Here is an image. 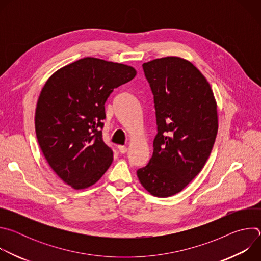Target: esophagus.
Returning a JSON list of instances; mask_svg holds the SVG:
<instances>
[{"label":"esophagus","instance_id":"esophagus-1","mask_svg":"<svg viewBox=\"0 0 261 261\" xmlns=\"http://www.w3.org/2000/svg\"><path fill=\"white\" fill-rule=\"evenodd\" d=\"M118 148H119V151H120L122 154H125V153L128 151V147L125 146V145H118Z\"/></svg>","mask_w":261,"mask_h":261}]
</instances>
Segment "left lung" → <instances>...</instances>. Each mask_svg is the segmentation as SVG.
<instances>
[{"instance_id": "left-lung-1", "label": "left lung", "mask_w": 261, "mask_h": 261, "mask_svg": "<svg viewBox=\"0 0 261 261\" xmlns=\"http://www.w3.org/2000/svg\"><path fill=\"white\" fill-rule=\"evenodd\" d=\"M154 94L158 133L148 164L137 170L153 196L180 192L203 168L218 133L217 102L203 74L188 60L165 57L142 64Z\"/></svg>"}]
</instances>
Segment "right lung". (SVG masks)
Listing matches in <instances>:
<instances>
[{"label": "right lung", "instance_id": "right-lung-1", "mask_svg": "<svg viewBox=\"0 0 261 261\" xmlns=\"http://www.w3.org/2000/svg\"><path fill=\"white\" fill-rule=\"evenodd\" d=\"M135 75L132 66L88 57L57 70L42 88L35 113L37 139L49 166L73 189L91 187L113 162L102 139L104 104Z\"/></svg>", "mask_w": 261, "mask_h": 261}]
</instances>
